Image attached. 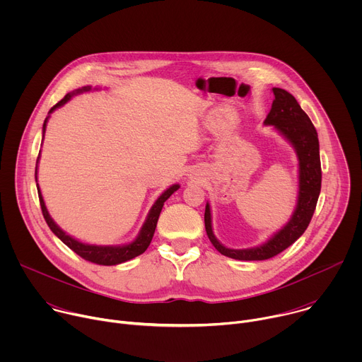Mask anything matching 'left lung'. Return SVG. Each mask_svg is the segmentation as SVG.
Here are the masks:
<instances>
[{"label":"left lung","mask_w":362,"mask_h":362,"mask_svg":"<svg viewBox=\"0 0 362 362\" xmlns=\"http://www.w3.org/2000/svg\"><path fill=\"white\" fill-rule=\"evenodd\" d=\"M275 98L271 112L265 119V124H272L296 150L299 160V194L296 209L291 221L276 232L268 242L250 249H230L223 246L214 235L211 206L206 204L204 228L212 245L225 256L238 261H265L276 256L289 247L308 228L317 208V202L321 192V159L318 133L300 109L296 98L284 88L274 87Z\"/></svg>","instance_id":"8db88e82"}]
</instances>
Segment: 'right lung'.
<instances>
[{
    "label": "right lung",
    "mask_w": 362,
    "mask_h": 362,
    "mask_svg": "<svg viewBox=\"0 0 362 362\" xmlns=\"http://www.w3.org/2000/svg\"><path fill=\"white\" fill-rule=\"evenodd\" d=\"M91 87H83V88H78L76 90L74 93H69L64 95V98H62L56 106L51 107V110L48 112L53 113L56 109L62 107L63 105H66V103L76 94V93H81V91H88ZM47 120L48 117L44 120V124H42V137H44V132H45V124H47ZM40 159V158H38ZM38 159H37V163H38ZM35 182H37V168H35ZM180 186L179 185H173L170 186L168 190H165L159 199L154 202V204L151 206V209L147 215V219L144 222V225L141 226L140 232H139V236L132 242V243H127V245H123V246H97V245H88V243H81L78 240H76L74 238H71L70 235H67L64 230H62L56 223L54 221L51 219V216L48 215V211L45 208V203L42 200V196H41V192H40V187L37 185V190H38V197H40V204H41V211H42V216L48 225V228L51 229V232H53L63 243H66L71 250H74L78 256H81L83 259L88 261V262H93V264H97V265H105V267H112V265H119V264H123V262H127L130 259H133V257L141 255L150 245L151 239H153V235H154V229H156V225H158V221H159V216H160V212H162V208L165 202L172 196V193H175Z\"/></svg>",
    "instance_id": "obj_1"
}]
</instances>
